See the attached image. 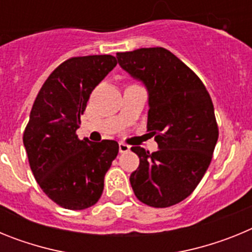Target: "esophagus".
<instances>
[{"mask_svg": "<svg viewBox=\"0 0 252 252\" xmlns=\"http://www.w3.org/2000/svg\"><path fill=\"white\" fill-rule=\"evenodd\" d=\"M119 151L120 153H127V151H130V146L126 145L125 142H120L119 144Z\"/></svg>", "mask_w": 252, "mask_h": 252, "instance_id": "obj_1", "label": "esophagus"}]
</instances>
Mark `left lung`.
Masks as SVG:
<instances>
[{"instance_id": "left-lung-1", "label": "left lung", "mask_w": 252, "mask_h": 252, "mask_svg": "<svg viewBox=\"0 0 252 252\" xmlns=\"http://www.w3.org/2000/svg\"><path fill=\"white\" fill-rule=\"evenodd\" d=\"M117 63L148 91V131L159 150L132 146L130 175L139 201L165 208L186 199L203 178L218 139L212 99L201 79L164 48L117 53Z\"/></svg>"}]
</instances>
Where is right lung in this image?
<instances>
[{
	"label": "right lung",
	"mask_w": 252,
	"mask_h": 252,
	"mask_svg": "<svg viewBox=\"0 0 252 252\" xmlns=\"http://www.w3.org/2000/svg\"><path fill=\"white\" fill-rule=\"evenodd\" d=\"M112 55L70 58L43 84L24 132L30 168L43 192L65 209L97 203L119 154L115 140H79L75 131L95 87L116 66Z\"/></svg>",
	"instance_id": "1"
}]
</instances>
